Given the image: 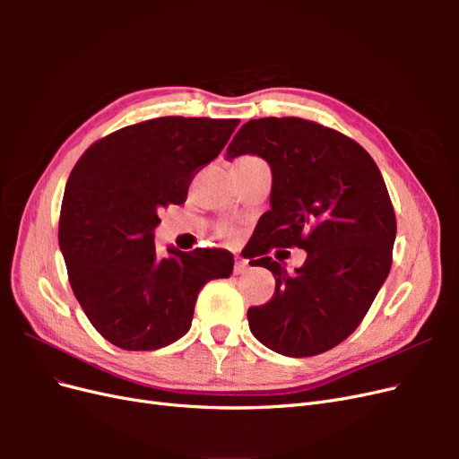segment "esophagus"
<instances>
[{"instance_id":"34e87169","label":"esophagus","mask_w":459,"mask_h":459,"mask_svg":"<svg viewBox=\"0 0 459 459\" xmlns=\"http://www.w3.org/2000/svg\"><path fill=\"white\" fill-rule=\"evenodd\" d=\"M248 270V262L245 260V258H238L235 260V266H233V273L235 275H241V273H245Z\"/></svg>"}]
</instances>
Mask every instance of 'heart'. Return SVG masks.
Returning a JSON list of instances; mask_svg holds the SVG:
<instances>
[{
	"mask_svg": "<svg viewBox=\"0 0 459 459\" xmlns=\"http://www.w3.org/2000/svg\"><path fill=\"white\" fill-rule=\"evenodd\" d=\"M241 159H255V157H241ZM230 238H233V235L230 233Z\"/></svg>",
	"mask_w": 459,
	"mask_h": 459,
	"instance_id": "heart-1",
	"label": "heart"
}]
</instances>
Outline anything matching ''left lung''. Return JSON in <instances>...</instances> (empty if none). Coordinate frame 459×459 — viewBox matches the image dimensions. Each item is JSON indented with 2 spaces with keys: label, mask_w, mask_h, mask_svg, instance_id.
Returning <instances> with one entry per match:
<instances>
[{
  "label": "left lung",
  "mask_w": 459,
  "mask_h": 459,
  "mask_svg": "<svg viewBox=\"0 0 459 459\" xmlns=\"http://www.w3.org/2000/svg\"><path fill=\"white\" fill-rule=\"evenodd\" d=\"M241 155L272 170L248 264L273 273L275 293L248 308V327L277 354H322L359 325L391 272L396 218L383 176L351 137L295 117L243 124L226 159ZM272 246L304 247L307 260L289 274L267 256Z\"/></svg>",
  "instance_id": "left-lung-1"
}]
</instances>
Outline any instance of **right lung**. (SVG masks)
<instances>
[{
    "label": "right lung",
    "mask_w": 459,
    "mask_h": 459,
    "mask_svg": "<svg viewBox=\"0 0 459 459\" xmlns=\"http://www.w3.org/2000/svg\"><path fill=\"white\" fill-rule=\"evenodd\" d=\"M239 120L162 117L95 142L68 178L59 247L80 307L124 351H157L191 327L199 290L230 277L224 248L159 256V211L187 199L191 178L220 155Z\"/></svg>",
    "instance_id": "1"
}]
</instances>
